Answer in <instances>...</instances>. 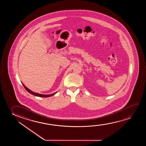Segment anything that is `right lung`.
<instances>
[{
  "label": "right lung",
  "mask_w": 146,
  "mask_h": 146,
  "mask_svg": "<svg viewBox=\"0 0 146 146\" xmlns=\"http://www.w3.org/2000/svg\"><path fill=\"white\" fill-rule=\"evenodd\" d=\"M22 85H23V86L24 87V88L26 89V91H27V92H29L30 94L33 95L34 96H37V97H51V96L54 95V94H56V93H57V92H55V93H53V94H49V95H44V94H39V93H35V92H33L31 90L29 89H28V88H27L26 86H25L23 83H22Z\"/></svg>",
  "instance_id": "obj_1"
}]
</instances>
